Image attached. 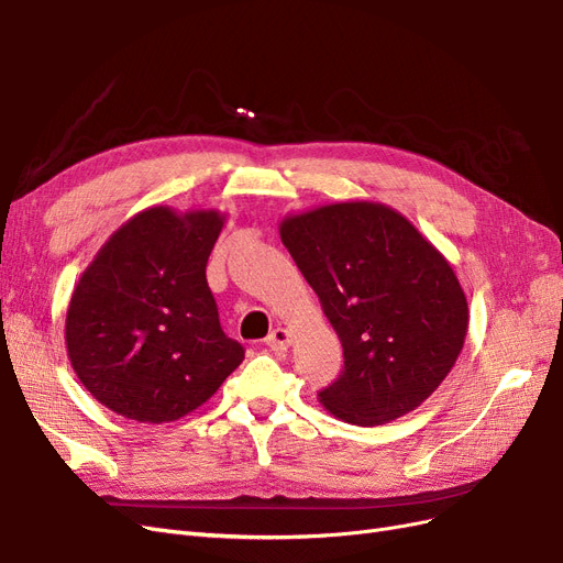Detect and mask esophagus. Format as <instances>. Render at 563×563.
Masks as SVG:
<instances>
[{"instance_id": "obj_1", "label": "esophagus", "mask_w": 563, "mask_h": 563, "mask_svg": "<svg viewBox=\"0 0 563 563\" xmlns=\"http://www.w3.org/2000/svg\"><path fill=\"white\" fill-rule=\"evenodd\" d=\"M265 344L273 349V352H286L290 346V331L288 328H275V331L265 338Z\"/></svg>"}]
</instances>
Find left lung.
Returning a JSON list of instances; mask_svg holds the SVG:
<instances>
[{"label": "left lung", "instance_id": "obj_1", "mask_svg": "<svg viewBox=\"0 0 563 563\" xmlns=\"http://www.w3.org/2000/svg\"><path fill=\"white\" fill-rule=\"evenodd\" d=\"M279 235L342 342L344 371L319 391L323 410L356 426L417 410L468 333L450 261L400 211L371 200L288 214Z\"/></svg>", "mask_w": 563, "mask_h": 563}]
</instances>
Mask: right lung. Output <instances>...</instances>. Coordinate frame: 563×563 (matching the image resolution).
I'll return each mask as SVG.
<instances>
[{
	"mask_svg": "<svg viewBox=\"0 0 563 563\" xmlns=\"http://www.w3.org/2000/svg\"><path fill=\"white\" fill-rule=\"evenodd\" d=\"M225 214L148 207L97 251L65 321L76 377L111 412L177 421L219 391L244 361L219 323L207 261Z\"/></svg>",
	"mask_w": 563,
	"mask_h": 563,
	"instance_id": "obj_1",
	"label": "right lung"
}]
</instances>
